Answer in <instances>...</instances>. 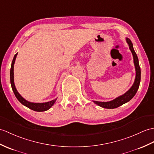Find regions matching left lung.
I'll return each mask as SVG.
<instances>
[{
    "instance_id": "1",
    "label": "left lung",
    "mask_w": 154,
    "mask_h": 154,
    "mask_svg": "<svg viewBox=\"0 0 154 154\" xmlns=\"http://www.w3.org/2000/svg\"><path fill=\"white\" fill-rule=\"evenodd\" d=\"M126 41L127 44L129 46V48L132 52V54L133 56L134 60V64L135 66V70H136V77L133 86L131 87V88L128 90L127 92L121 95L119 97L116 98V99L113 100L112 101L109 102H98V101H93L96 104L102 107V108H104L107 109H113L119 107L120 106L124 104L133 98L134 95L137 93L138 89L139 88V85H140V75H141V71H140V67L139 66L138 59V56L136 54L133 48V45L131 41L129 38H126Z\"/></svg>"
}]
</instances>
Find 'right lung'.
I'll use <instances>...</instances> for the list:
<instances>
[{"label": "right lung", "instance_id": "obj_1", "mask_svg": "<svg viewBox=\"0 0 154 154\" xmlns=\"http://www.w3.org/2000/svg\"><path fill=\"white\" fill-rule=\"evenodd\" d=\"M17 55V53H16L14 57L12 62V65H11V68H10V83H11L12 88L14 94L16 96V97L20 102V103H22L23 106L27 107L28 108H29L32 110L35 111V112H45V111L49 109L54 104L57 98L50 102H44V103L30 102L26 100H25L16 90L15 85H14V63H15V60H16Z\"/></svg>", "mask_w": 154, "mask_h": 154}]
</instances>
